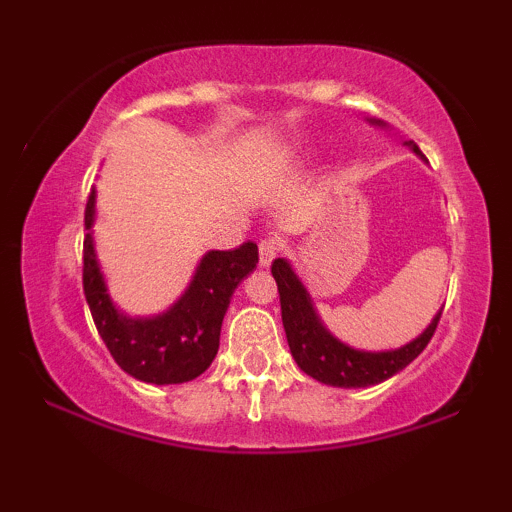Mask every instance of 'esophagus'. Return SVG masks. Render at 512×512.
Wrapping results in <instances>:
<instances>
[{"mask_svg":"<svg viewBox=\"0 0 512 512\" xmlns=\"http://www.w3.org/2000/svg\"><path fill=\"white\" fill-rule=\"evenodd\" d=\"M281 248H284V245H281L276 238H264L260 243V264H262V267H269V264H272L276 257H279Z\"/></svg>","mask_w":512,"mask_h":512,"instance_id":"1","label":"esophagus"}]
</instances>
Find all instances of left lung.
<instances>
[{"label": "left lung", "mask_w": 512, "mask_h": 512, "mask_svg": "<svg viewBox=\"0 0 512 512\" xmlns=\"http://www.w3.org/2000/svg\"><path fill=\"white\" fill-rule=\"evenodd\" d=\"M373 125H383L380 120H370ZM416 156L424 158L419 146L414 142L407 144ZM272 274L276 279V289H279L281 301V320H284L286 339H289V349L296 358L298 368L308 373L310 378L320 380L325 385L334 387H368L378 385L383 380L392 378L402 368H407L426 344L431 342L433 332H436L440 313L433 317L431 325L426 327L414 342L399 346L392 351H361L354 346L339 342L334 334L322 325L317 317V310L310 298L308 289L293 267L286 260H274Z\"/></svg>", "instance_id": "obj_1"}]
</instances>
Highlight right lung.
I'll list each match as a JSON object with an SVG mask.
<instances>
[{"label":"right lung","mask_w":512,"mask_h":512,"mask_svg":"<svg viewBox=\"0 0 512 512\" xmlns=\"http://www.w3.org/2000/svg\"><path fill=\"white\" fill-rule=\"evenodd\" d=\"M96 190L84 211V296L101 339L115 363L132 378L154 385L195 380L211 366L219 351L221 322L240 281L257 267V245L211 250L197 264L190 286L166 313L129 317L115 308L93 248Z\"/></svg>","instance_id":"add662e5"}]
</instances>
